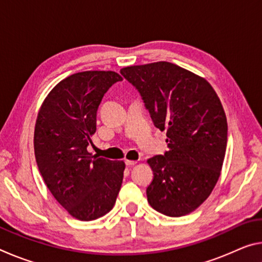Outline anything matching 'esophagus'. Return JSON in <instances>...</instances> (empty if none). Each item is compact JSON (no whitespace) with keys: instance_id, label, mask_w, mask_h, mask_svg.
<instances>
[{"instance_id":"34e87169","label":"esophagus","mask_w":262,"mask_h":262,"mask_svg":"<svg viewBox=\"0 0 262 262\" xmlns=\"http://www.w3.org/2000/svg\"><path fill=\"white\" fill-rule=\"evenodd\" d=\"M125 163H126V165H128V166H133V165H135L137 162L136 161H129V159H126Z\"/></svg>"}]
</instances>
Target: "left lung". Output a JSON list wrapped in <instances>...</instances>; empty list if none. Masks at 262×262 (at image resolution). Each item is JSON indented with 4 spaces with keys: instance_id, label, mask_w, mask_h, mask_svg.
<instances>
[{
    "instance_id": "1",
    "label": "left lung",
    "mask_w": 262,
    "mask_h": 262,
    "mask_svg": "<svg viewBox=\"0 0 262 262\" xmlns=\"http://www.w3.org/2000/svg\"><path fill=\"white\" fill-rule=\"evenodd\" d=\"M120 73L140 92L154 125L166 130L168 150L148 159V202L166 216L187 215L209 196L223 165L228 122L219 96L205 78L170 62Z\"/></svg>"
}]
</instances>
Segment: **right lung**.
<instances>
[{"label":"right lung","instance_id":"add662e5","mask_svg":"<svg viewBox=\"0 0 262 262\" xmlns=\"http://www.w3.org/2000/svg\"><path fill=\"white\" fill-rule=\"evenodd\" d=\"M122 81L115 72H82L62 79L39 110L34 155L53 196L79 221H92L112 209L125 163L92 156L88 145L96 133L104 95Z\"/></svg>","mask_w":262,"mask_h":262}]
</instances>
